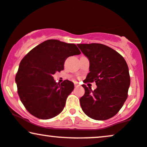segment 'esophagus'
<instances>
[{
    "label": "esophagus",
    "instance_id": "34e87169",
    "mask_svg": "<svg viewBox=\"0 0 147 147\" xmlns=\"http://www.w3.org/2000/svg\"><path fill=\"white\" fill-rule=\"evenodd\" d=\"M79 83H77V82H75V87H78V86H79Z\"/></svg>",
    "mask_w": 147,
    "mask_h": 147
}]
</instances>
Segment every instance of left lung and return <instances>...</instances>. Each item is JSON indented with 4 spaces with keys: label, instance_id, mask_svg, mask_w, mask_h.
Here are the masks:
<instances>
[{
    "label": "left lung",
    "instance_id": "8db88e82",
    "mask_svg": "<svg viewBox=\"0 0 147 147\" xmlns=\"http://www.w3.org/2000/svg\"><path fill=\"white\" fill-rule=\"evenodd\" d=\"M90 61V72L83 82L95 81L97 88L82 85L85 94L80 98L83 112L96 120H107L115 116L127 98L130 85L129 69L118 52L99 43L78 44Z\"/></svg>",
    "mask_w": 147,
    "mask_h": 147
}]
</instances>
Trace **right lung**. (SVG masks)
Masks as SVG:
<instances>
[{
	"label": "right lung",
	"instance_id": "right-lung-1",
	"mask_svg": "<svg viewBox=\"0 0 147 147\" xmlns=\"http://www.w3.org/2000/svg\"><path fill=\"white\" fill-rule=\"evenodd\" d=\"M80 53L75 44L50 39L33 48L22 59L16 83L20 100L30 114L49 119L62 112L74 83L68 80L57 83L53 75L64 70L67 57Z\"/></svg>",
	"mask_w": 147,
	"mask_h": 147
}]
</instances>
